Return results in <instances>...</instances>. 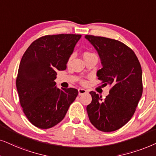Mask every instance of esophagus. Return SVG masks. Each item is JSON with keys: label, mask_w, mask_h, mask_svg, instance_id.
Instances as JSON below:
<instances>
[{"label": "esophagus", "mask_w": 156, "mask_h": 156, "mask_svg": "<svg viewBox=\"0 0 156 156\" xmlns=\"http://www.w3.org/2000/svg\"><path fill=\"white\" fill-rule=\"evenodd\" d=\"M88 93V91H87V90H86V89H83V88L78 89V94H79V95L85 94V93Z\"/></svg>", "instance_id": "esophagus-1"}]
</instances>
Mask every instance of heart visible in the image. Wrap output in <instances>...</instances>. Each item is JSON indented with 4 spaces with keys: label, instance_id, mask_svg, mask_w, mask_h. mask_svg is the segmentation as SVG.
Segmentation results:
<instances>
[{
    "label": "heart",
    "instance_id": "heart-1",
    "mask_svg": "<svg viewBox=\"0 0 156 156\" xmlns=\"http://www.w3.org/2000/svg\"><path fill=\"white\" fill-rule=\"evenodd\" d=\"M94 55V54L92 53H90V52H89V51H85L84 53H83V58H88L89 56H91V55ZM70 59H71V58H70L69 61H70Z\"/></svg>",
    "mask_w": 156,
    "mask_h": 156
}]
</instances>
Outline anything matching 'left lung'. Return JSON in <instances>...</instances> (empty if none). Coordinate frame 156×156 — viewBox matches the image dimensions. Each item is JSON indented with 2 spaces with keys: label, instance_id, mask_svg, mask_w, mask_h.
I'll return each mask as SVG.
<instances>
[{
  "label": "left lung",
  "instance_id": "8db88e82",
  "mask_svg": "<svg viewBox=\"0 0 156 156\" xmlns=\"http://www.w3.org/2000/svg\"><path fill=\"white\" fill-rule=\"evenodd\" d=\"M98 51L103 68L97 76L103 86H111L105 99L90 91L86 108L90 123L98 130L111 132L126 125L133 115L143 93L142 69L133 51L119 41L86 35Z\"/></svg>",
  "mask_w": 156,
  "mask_h": 156
}]
</instances>
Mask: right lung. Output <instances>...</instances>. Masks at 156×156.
<instances>
[{
    "label": "right lung",
    "instance_id": "1",
    "mask_svg": "<svg viewBox=\"0 0 156 156\" xmlns=\"http://www.w3.org/2000/svg\"><path fill=\"white\" fill-rule=\"evenodd\" d=\"M81 35L58 34L41 37L31 43L20 61L16 87L23 111L33 126L51 128L65 117L78 91L58 88V70L66 64Z\"/></svg>",
    "mask_w": 156,
    "mask_h": 156
}]
</instances>
